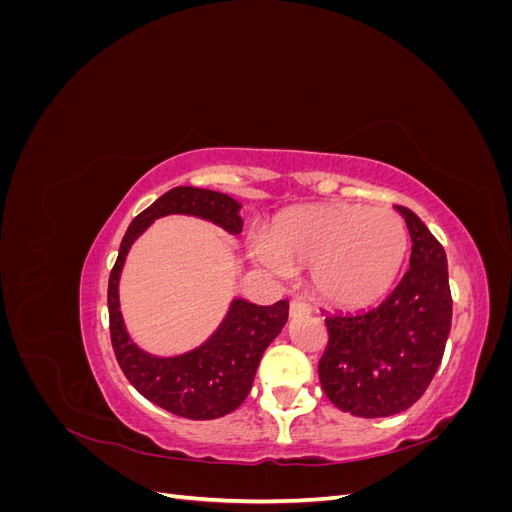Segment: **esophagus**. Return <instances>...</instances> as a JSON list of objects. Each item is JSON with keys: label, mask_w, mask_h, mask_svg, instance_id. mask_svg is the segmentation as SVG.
<instances>
[{"label": "esophagus", "mask_w": 512, "mask_h": 512, "mask_svg": "<svg viewBox=\"0 0 512 512\" xmlns=\"http://www.w3.org/2000/svg\"><path fill=\"white\" fill-rule=\"evenodd\" d=\"M312 312V307H309L303 299H292L290 301V316L297 318V316H305Z\"/></svg>", "instance_id": "esophagus-1"}]
</instances>
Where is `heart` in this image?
Listing matches in <instances>:
<instances>
[{
  "mask_svg": "<svg viewBox=\"0 0 512 512\" xmlns=\"http://www.w3.org/2000/svg\"><path fill=\"white\" fill-rule=\"evenodd\" d=\"M408 226L389 207L350 203L301 207L252 241V256L273 273L307 267L324 301L339 307L374 303L391 288L408 254Z\"/></svg>",
  "mask_w": 512,
  "mask_h": 512,
  "instance_id": "obj_1",
  "label": "heart"
}]
</instances>
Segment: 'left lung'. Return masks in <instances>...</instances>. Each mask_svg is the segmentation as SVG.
Instances as JSON below:
<instances>
[{"label":"left lung","instance_id":"8db88e82","mask_svg":"<svg viewBox=\"0 0 512 512\" xmlns=\"http://www.w3.org/2000/svg\"><path fill=\"white\" fill-rule=\"evenodd\" d=\"M410 269L380 305L327 316L329 344L318 363L333 404L363 418L408 410L427 391L451 333L453 299L440 241L408 207Z\"/></svg>","mask_w":512,"mask_h":512}]
</instances>
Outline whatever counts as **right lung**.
<instances>
[{"instance_id":"obj_1","label":"right lung","mask_w":512,"mask_h":512,"mask_svg":"<svg viewBox=\"0 0 512 512\" xmlns=\"http://www.w3.org/2000/svg\"><path fill=\"white\" fill-rule=\"evenodd\" d=\"M241 205L228 194L190 188L168 190L138 213L119 245L108 277V320L117 363L134 389L153 404L192 421H209L237 410L252 389L262 352L280 335L288 320V301L254 305L232 299L218 329L198 348L177 356H156L138 348L123 324L119 309V277L132 243L164 215H194L213 222L230 235L243 228Z\"/></svg>"}]
</instances>
